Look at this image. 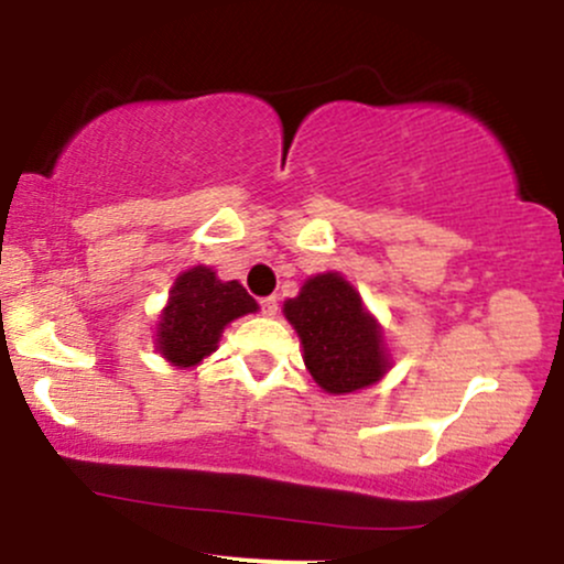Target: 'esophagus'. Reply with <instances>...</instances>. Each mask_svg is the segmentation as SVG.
I'll list each match as a JSON object with an SVG mask.
<instances>
[{
  "mask_svg": "<svg viewBox=\"0 0 564 564\" xmlns=\"http://www.w3.org/2000/svg\"><path fill=\"white\" fill-rule=\"evenodd\" d=\"M260 307H262V315L273 318V315L278 313V300H275V296H264V300L260 302Z\"/></svg>",
  "mask_w": 564,
  "mask_h": 564,
  "instance_id": "obj_1",
  "label": "esophagus"
}]
</instances>
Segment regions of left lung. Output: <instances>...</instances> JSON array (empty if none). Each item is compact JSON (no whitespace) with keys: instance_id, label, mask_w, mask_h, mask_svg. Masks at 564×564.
<instances>
[{"instance_id":"left-lung-1","label":"left lung","mask_w":564,"mask_h":564,"mask_svg":"<svg viewBox=\"0 0 564 564\" xmlns=\"http://www.w3.org/2000/svg\"><path fill=\"white\" fill-rule=\"evenodd\" d=\"M283 315L302 341V360L315 384L328 394H352L384 379L390 347L377 315L345 275H310Z\"/></svg>"}]
</instances>
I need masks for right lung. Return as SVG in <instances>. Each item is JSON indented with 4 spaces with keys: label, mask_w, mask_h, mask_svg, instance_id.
Returning <instances> with one entry per match:
<instances>
[{
    "label": "right lung",
    "mask_w": 564,
    "mask_h": 564,
    "mask_svg": "<svg viewBox=\"0 0 564 564\" xmlns=\"http://www.w3.org/2000/svg\"><path fill=\"white\" fill-rule=\"evenodd\" d=\"M260 304L238 281H219L206 264L187 268L174 278L164 310L156 321L153 347L166 364L193 368L217 352L225 326L257 313Z\"/></svg>",
    "instance_id": "obj_1"
}]
</instances>
